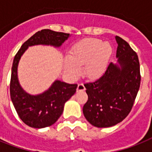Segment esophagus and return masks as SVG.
I'll return each mask as SVG.
<instances>
[{
    "mask_svg": "<svg viewBox=\"0 0 152 152\" xmlns=\"http://www.w3.org/2000/svg\"><path fill=\"white\" fill-rule=\"evenodd\" d=\"M77 91H81L85 90V87L83 85V83H79L78 87H77Z\"/></svg>",
    "mask_w": 152,
    "mask_h": 152,
    "instance_id": "esophagus-1",
    "label": "esophagus"
}]
</instances>
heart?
Wrapping results in <instances>:
<instances>
[{
	"label": "heart",
	"instance_id": "heart-1",
	"mask_svg": "<svg viewBox=\"0 0 152 152\" xmlns=\"http://www.w3.org/2000/svg\"><path fill=\"white\" fill-rule=\"evenodd\" d=\"M113 49L109 42L97 39H85L74 44L70 55L64 57V68L68 76L77 78L84 64L83 74L88 78L96 80L106 72Z\"/></svg>",
	"mask_w": 152,
	"mask_h": 152
}]
</instances>
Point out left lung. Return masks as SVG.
<instances>
[{
  "label": "left lung",
  "mask_w": 152,
  "mask_h": 152,
  "mask_svg": "<svg viewBox=\"0 0 152 152\" xmlns=\"http://www.w3.org/2000/svg\"><path fill=\"white\" fill-rule=\"evenodd\" d=\"M115 39L117 63L111 62L103 76L84 84L88 99L83 107V115L98 128L111 127L127 117L140 84L137 53L124 39L118 36Z\"/></svg>",
  "instance_id": "obj_1"
}]
</instances>
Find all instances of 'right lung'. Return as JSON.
Instances as JSON below:
<instances>
[{
  "instance_id": "right-lung-1",
  "label": "right lung",
  "mask_w": 152,
  "mask_h": 152,
  "mask_svg": "<svg viewBox=\"0 0 152 152\" xmlns=\"http://www.w3.org/2000/svg\"><path fill=\"white\" fill-rule=\"evenodd\" d=\"M70 34L49 29L42 30L23 44L14 57L10 81V95L13 106L20 119L35 129L50 126L62 114L64 103L76 93L77 84H69L56 80L46 91L31 95L23 90L18 79V65L28 47L38 45L59 48Z\"/></svg>"
}]
</instances>
